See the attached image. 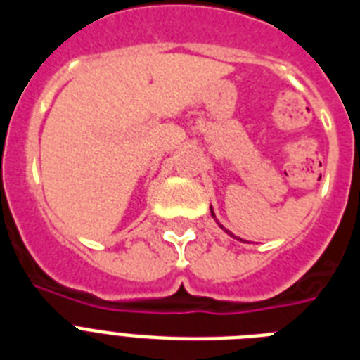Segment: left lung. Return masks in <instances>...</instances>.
<instances>
[{
  "mask_svg": "<svg viewBox=\"0 0 360 360\" xmlns=\"http://www.w3.org/2000/svg\"><path fill=\"white\" fill-rule=\"evenodd\" d=\"M212 217H215V214H214V210H212Z\"/></svg>",
  "mask_w": 360,
  "mask_h": 360,
  "instance_id": "left-lung-1",
  "label": "left lung"
}]
</instances>
